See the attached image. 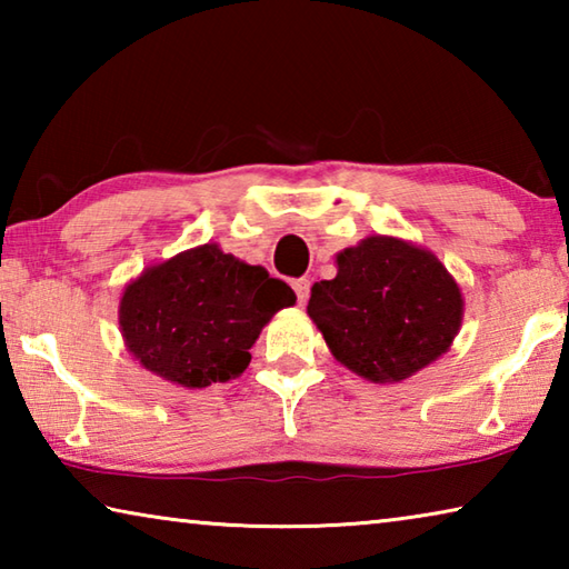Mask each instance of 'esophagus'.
<instances>
[{
  "mask_svg": "<svg viewBox=\"0 0 569 569\" xmlns=\"http://www.w3.org/2000/svg\"><path fill=\"white\" fill-rule=\"evenodd\" d=\"M293 291H296L298 303L306 306L308 296H311V281H308V278H296V281H293Z\"/></svg>",
  "mask_w": 569,
  "mask_h": 569,
  "instance_id": "esophagus-1",
  "label": "esophagus"
}]
</instances>
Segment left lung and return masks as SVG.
Masks as SVG:
<instances>
[{"mask_svg":"<svg viewBox=\"0 0 569 569\" xmlns=\"http://www.w3.org/2000/svg\"><path fill=\"white\" fill-rule=\"evenodd\" d=\"M313 283L308 316L336 361L373 383H397L449 351L465 316L455 278L431 250L369 236Z\"/></svg>","mask_w":569,"mask_h":569,"instance_id":"8db88e82","label":"left lung"}]
</instances>
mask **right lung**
<instances>
[{
    "label": "right lung",
    "instance_id": "add662e5",
    "mask_svg": "<svg viewBox=\"0 0 569 569\" xmlns=\"http://www.w3.org/2000/svg\"><path fill=\"white\" fill-rule=\"evenodd\" d=\"M296 293L261 266L206 243L168 258L124 286L120 331L148 371L186 389L240 377L250 346Z\"/></svg>",
    "mask_w": 569,
    "mask_h": 569
}]
</instances>
